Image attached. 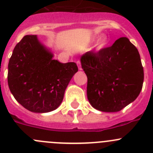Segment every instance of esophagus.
I'll use <instances>...</instances> for the list:
<instances>
[{"label": "esophagus", "instance_id": "1", "mask_svg": "<svg viewBox=\"0 0 153 153\" xmlns=\"http://www.w3.org/2000/svg\"><path fill=\"white\" fill-rule=\"evenodd\" d=\"M77 65H78V69H79V70H81V61H77Z\"/></svg>", "mask_w": 153, "mask_h": 153}]
</instances>
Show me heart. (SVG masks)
I'll return each mask as SVG.
<instances>
[{
	"mask_svg": "<svg viewBox=\"0 0 153 153\" xmlns=\"http://www.w3.org/2000/svg\"><path fill=\"white\" fill-rule=\"evenodd\" d=\"M108 41H109V40H108L107 37L106 36L101 37V38L98 40L97 47H98V49H103V48H104L106 45H107Z\"/></svg>",
	"mask_w": 153,
	"mask_h": 153,
	"instance_id": "1",
	"label": "heart"
}]
</instances>
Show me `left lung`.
I'll use <instances>...</instances> for the list:
<instances>
[{"instance_id": "8db88e82", "label": "left lung", "mask_w": 153, "mask_h": 153, "mask_svg": "<svg viewBox=\"0 0 153 153\" xmlns=\"http://www.w3.org/2000/svg\"><path fill=\"white\" fill-rule=\"evenodd\" d=\"M81 63L87 76L88 100L95 109L118 112L139 95L143 69L138 49L127 38L98 52H86Z\"/></svg>"}]
</instances>
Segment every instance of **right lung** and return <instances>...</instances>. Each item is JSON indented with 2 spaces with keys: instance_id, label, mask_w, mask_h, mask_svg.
Segmentation results:
<instances>
[{
  "instance_id": "obj_1",
  "label": "right lung",
  "mask_w": 153,
  "mask_h": 153,
  "mask_svg": "<svg viewBox=\"0 0 153 153\" xmlns=\"http://www.w3.org/2000/svg\"><path fill=\"white\" fill-rule=\"evenodd\" d=\"M37 35L24 36L15 46L8 65V85L16 101L36 113L56 109L73 75L76 64L53 59Z\"/></svg>"
}]
</instances>
